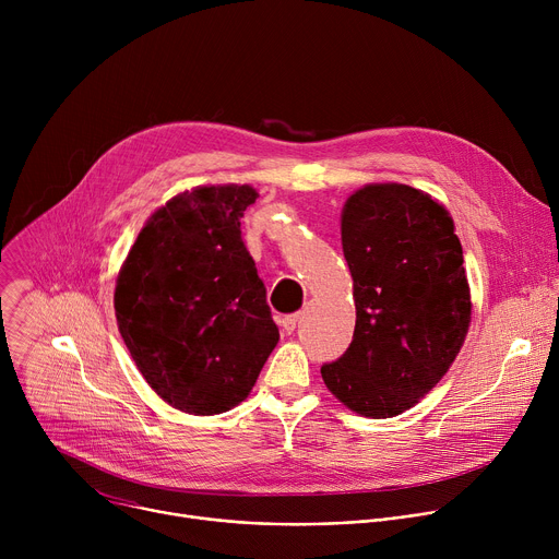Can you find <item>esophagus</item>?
<instances>
[{
	"mask_svg": "<svg viewBox=\"0 0 559 559\" xmlns=\"http://www.w3.org/2000/svg\"><path fill=\"white\" fill-rule=\"evenodd\" d=\"M296 323H298V313H289V316H285L283 321H281V325H283V330L287 334H292L296 330Z\"/></svg>",
	"mask_w": 559,
	"mask_h": 559,
	"instance_id": "obj_1",
	"label": "esophagus"
}]
</instances>
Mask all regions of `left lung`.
<instances>
[{"instance_id": "obj_1", "label": "left lung", "mask_w": 559, "mask_h": 559, "mask_svg": "<svg viewBox=\"0 0 559 559\" xmlns=\"http://www.w3.org/2000/svg\"><path fill=\"white\" fill-rule=\"evenodd\" d=\"M453 229L438 201L403 183H371L347 199L341 236L356 330L321 373L352 412L393 418L412 409L460 354L471 294Z\"/></svg>"}]
</instances>
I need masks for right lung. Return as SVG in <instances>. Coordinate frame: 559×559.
<instances>
[{
	"instance_id": "1",
	"label": "right lung",
	"mask_w": 559,
	"mask_h": 559,
	"mask_svg": "<svg viewBox=\"0 0 559 559\" xmlns=\"http://www.w3.org/2000/svg\"><path fill=\"white\" fill-rule=\"evenodd\" d=\"M250 186H201L158 207L130 248L115 289L121 338L147 384L194 416L250 395L278 328L241 216Z\"/></svg>"
}]
</instances>
